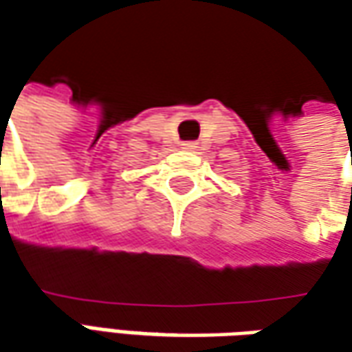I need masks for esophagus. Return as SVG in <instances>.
<instances>
[{
  "label": "esophagus",
  "mask_w": 352,
  "mask_h": 352,
  "mask_svg": "<svg viewBox=\"0 0 352 352\" xmlns=\"http://www.w3.org/2000/svg\"><path fill=\"white\" fill-rule=\"evenodd\" d=\"M195 147V144L193 142H188V144H184V149H193Z\"/></svg>",
  "instance_id": "34e87169"
}]
</instances>
